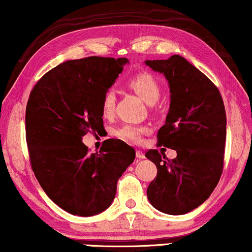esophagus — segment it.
<instances>
[{"mask_svg": "<svg viewBox=\"0 0 252 252\" xmlns=\"http://www.w3.org/2000/svg\"><path fill=\"white\" fill-rule=\"evenodd\" d=\"M136 158L137 159H144L145 155L141 150H136Z\"/></svg>", "mask_w": 252, "mask_h": 252, "instance_id": "34e87169", "label": "esophagus"}]
</instances>
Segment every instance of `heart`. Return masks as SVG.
I'll use <instances>...</instances> for the list:
<instances>
[{"label":"heart","mask_w":252,"mask_h":252,"mask_svg":"<svg viewBox=\"0 0 252 252\" xmlns=\"http://www.w3.org/2000/svg\"><path fill=\"white\" fill-rule=\"evenodd\" d=\"M128 85L134 90L138 96H141L147 103L153 104L158 101L161 89L157 79L149 72H140V74L133 76L128 81ZM116 94L114 90H108L104 93L102 99V110L104 115H111L115 109ZM145 132L143 126L133 125V124H126L116 130V135L124 141L137 143L141 141V137Z\"/></svg>","instance_id":"obj_1"}]
</instances>
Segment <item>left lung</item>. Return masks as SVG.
<instances>
[{
	"instance_id": "obj_1",
	"label": "left lung",
	"mask_w": 252,
	"mask_h": 252,
	"mask_svg": "<svg viewBox=\"0 0 252 252\" xmlns=\"http://www.w3.org/2000/svg\"><path fill=\"white\" fill-rule=\"evenodd\" d=\"M168 82L170 104L165 125L158 130L160 145L176 150H149L157 177L147 189L151 205L168 215H184L202 205L220 182L224 163L226 114L220 91L183 57L145 60Z\"/></svg>"
}]
</instances>
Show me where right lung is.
I'll use <instances>...</instances> for the list:
<instances>
[{
    "label": "right lung",
    "instance_id": "obj_1",
    "mask_svg": "<svg viewBox=\"0 0 252 252\" xmlns=\"http://www.w3.org/2000/svg\"><path fill=\"white\" fill-rule=\"evenodd\" d=\"M126 58L69 60L43 76L26 108V140L32 168L46 195L61 209L82 217L104 211L117 182L135 159L125 142L108 140L89 155L82 142L103 127L102 99Z\"/></svg>",
    "mask_w": 252,
    "mask_h": 252
}]
</instances>
